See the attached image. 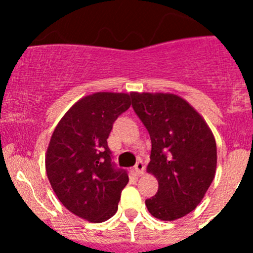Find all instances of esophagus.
Instances as JSON below:
<instances>
[{"label":"esophagus","mask_w":253,"mask_h":253,"mask_svg":"<svg viewBox=\"0 0 253 253\" xmlns=\"http://www.w3.org/2000/svg\"><path fill=\"white\" fill-rule=\"evenodd\" d=\"M134 169H135V172H137L138 176L143 175V173H144V169H146V166H144L143 161H138L137 165H135V167H134Z\"/></svg>","instance_id":"1"}]
</instances>
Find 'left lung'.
I'll list each match as a JSON object with an SVG mask.
<instances>
[{
    "mask_svg": "<svg viewBox=\"0 0 253 253\" xmlns=\"http://www.w3.org/2000/svg\"><path fill=\"white\" fill-rule=\"evenodd\" d=\"M131 106L151 137L148 172L158 191L148 211L175 220L193 211L214 180L216 144L207 123L189 102L172 93H130Z\"/></svg>",
    "mask_w": 253,
    "mask_h": 253,
    "instance_id": "left-lung-1",
    "label": "left lung"
}]
</instances>
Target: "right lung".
I'll use <instances>...</instances> for the list:
<instances>
[{
  "instance_id": "obj_1",
  "label": "right lung",
  "mask_w": 253,
  "mask_h": 253,
  "mask_svg": "<svg viewBox=\"0 0 253 253\" xmlns=\"http://www.w3.org/2000/svg\"><path fill=\"white\" fill-rule=\"evenodd\" d=\"M130 104L128 93L86 96L67 111L51 135L45 156L49 182L59 202L88 222L110 219L128 184V171L111 161L107 138Z\"/></svg>"
}]
</instances>
